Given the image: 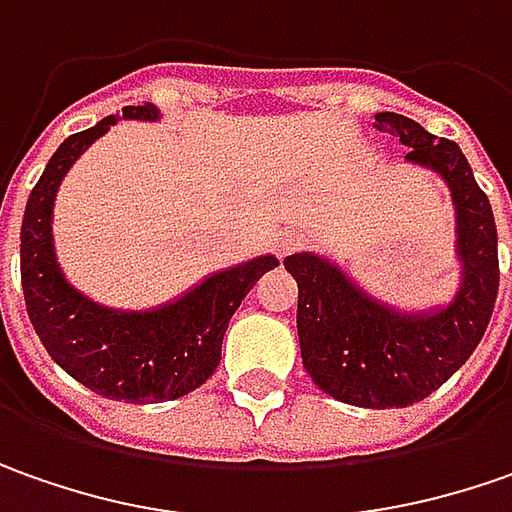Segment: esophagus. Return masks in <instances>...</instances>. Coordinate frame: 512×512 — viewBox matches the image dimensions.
Wrapping results in <instances>:
<instances>
[{
    "label": "esophagus",
    "mask_w": 512,
    "mask_h": 512,
    "mask_svg": "<svg viewBox=\"0 0 512 512\" xmlns=\"http://www.w3.org/2000/svg\"><path fill=\"white\" fill-rule=\"evenodd\" d=\"M300 243H303V240L297 238L294 232H280V235L274 238V249H277V255L286 257V255H291V252H294Z\"/></svg>",
    "instance_id": "1"
}]
</instances>
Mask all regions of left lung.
Wrapping results in <instances>:
<instances>
[{"mask_svg": "<svg viewBox=\"0 0 512 512\" xmlns=\"http://www.w3.org/2000/svg\"><path fill=\"white\" fill-rule=\"evenodd\" d=\"M377 130L399 135L408 164L436 172L456 212L459 289L445 306L402 311L357 286L328 257L283 260L297 280V337L320 391L357 408H405L448 382L485 337L499 294L496 221L456 141L433 138L399 113H377Z\"/></svg>", "mask_w": 512, "mask_h": 512, "instance_id": "8db88e82", "label": "left lung"}]
</instances>
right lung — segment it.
<instances>
[{
  "label": "right lung",
  "mask_w": 512,
  "mask_h": 512,
  "mask_svg": "<svg viewBox=\"0 0 512 512\" xmlns=\"http://www.w3.org/2000/svg\"><path fill=\"white\" fill-rule=\"evenodd\" d=\"M158 121L155 104L124 107V121ZM118 115L70 135L33 186L22 221V291L27 317L47 354L84 388L118 402H167L186 397L215 374L223 334L243 297L280 260L260 255L203 277L164 306L107 309L67 283L53 246V203L67 169Z\"/></svg>",
  "instance_id": "right-lung-1"
}]
</instances>
